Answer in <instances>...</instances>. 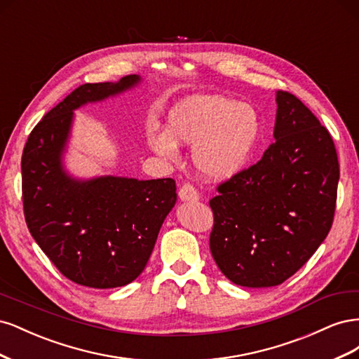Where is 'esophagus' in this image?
Wrapping results in <instances>:
<instances>
[{"label": "esophagus", "instance_id": "34e87169", "mask_svg": "<svg viewBox=\"0 0 359 359\" xmlns=\"http://www.w3.org/2000/svg\"><path fill=\"white\" fill-rule=\"evenodd\" d=\"M178 196L182 202H196L199 201V193L190 184H184V186L180 189Z\"/></svg>", "mask_w": 359, "mask_h": 359}]
</instances>
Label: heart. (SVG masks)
I'll return each instance as SVG.
<instances>
[{
	"label": "heart",
	"mask_w": 359,
	"mask_h": 359,
	"mask_svg": "<svg viewBox=\"0 0 359 359\" xmlns=\"http://www.w3.org/2000/svg\"><path fill=\"white\" fill-rule=\"evenodd\" d=\"M260 137V116L253 106L214 95H190L173 106L168 133L153 137L157 154L178 158V147H193V163L210 181L235 177L252 158Z\"/></svg>",
	"instance_id": "b5f03b06"
}]
</instances>
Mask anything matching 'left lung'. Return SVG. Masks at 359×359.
Wrapping results in <instances>:
<instances>
[{
    "label": "left lung",
    "mask_w": 359,
    "mask_h": 359,
    "mask_svg": "<svg viewBox=\"0 0 359 359\" xmlns=\"http://www.w3.org/2000/svg\"><path fill=\"white\" fill-rule=\"evenodd\" d=\"M276 142L210 201L217 266L244 287L281 285L327 238L340 169L330 132L295 95L277 91Z\"/></svg>",
    "instance_id": "obj_1"
}]
</instances>
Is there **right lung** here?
Here are the masks:
<instances>
[{
	"label": "right lung",
	"instance_id": "add662e5",
	"mask_svg": "<svg viewBox=\"0 0 359 359\" xmlns=\"http://www.w3.org/2000/svg\"><path fill=\"white\" fill-rule=\"evenodd\" d=\"M142 82L85 83L32 128L22 154V198L28 229L62 276L94 289L132 283L147 266L160 227L177 202L172 178L103 175L76 178L64 165L74 111Z\"/></svg>",
	"mask_w": 359,
	"mask_h": 359
}]
</instances>
